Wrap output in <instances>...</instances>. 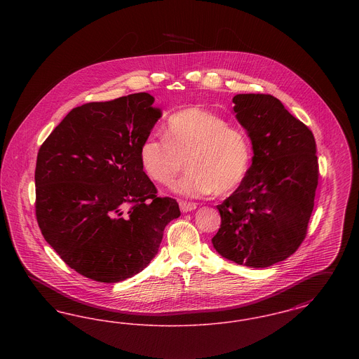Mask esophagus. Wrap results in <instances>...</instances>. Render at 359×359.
I'll list each match as a JSON object with an SVG mask.
<instances>
[{
	"instance_id": "obj_1",
	"label": "esophagus",
	"mask_w": 359,
	"mask_h": 359,
	"mask_svg": "<svg viewBox=\"0 0 359 359\" xmlns=\"http://www.w3.org/2000/svg\"><path fill=\"white\" fill-rule=\"evenodd\" d=\"M179 205H180V210L183 211V212H188V211H194L198 205H196V203H192V202H184V201H182L180 203H179Z\"/></svg>"
}]
</instances>
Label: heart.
Returning a JSON list of instances; mask_svg holds the SVG:
<instances>
[{"instance_id": "heart-1", "label": "heart", "mask_w": 359, "mask_h": 359, "mask_svg": "<svg viewBox=\"0 0 359 359\" xmlns=\"http://www.w3.org/2000/svg\"><path fill=\"white\" fill-rule=\"evenodd\" d=\"M164 138L145 137L138 149L145 175L170 184L187 158L188 172L173 191L191 198L234 191L249 173L253 149L248 135L201 107H188L168 117Z\"/></svg>"}]
</instances>
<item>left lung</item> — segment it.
<instances>
[{
  "label": "left lung",
  "mask_w": 359,
  "mask_h": 359,
  "mask_svg": "<svg viewBox=\"0 0 359 359\" xmlns=\"http://www.w3.org/2000/svg\"><path fill=\"white\" fill-rule=\"evenodd\" d=\"M233 102L255 156L245 180L217 205L222 221L211 241L238 265L266 268L307 236L319 179L315 137L273 95L238 94Z\"/></svg>",
  "instance_id": "8db88e82"
}]
</instances>
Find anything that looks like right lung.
<instances>
[{"mask_svg":"<svg viewBox=\"0 0 359 359\" xmlns=\"http://www.w3.org/2000/svg\"><path fill=\"white\" fill-rule=\"evenodd\" d=\"M137 93L72 109L39 149L36 219L44 239L78 273L118 283L141 272L164 229L180 217L141 167L138 149L161 117Z\"/></svg>","mask_w":359,"mask_h":359,"instance_id":"right-lung-1","label":"right lung"}]
</instances>
